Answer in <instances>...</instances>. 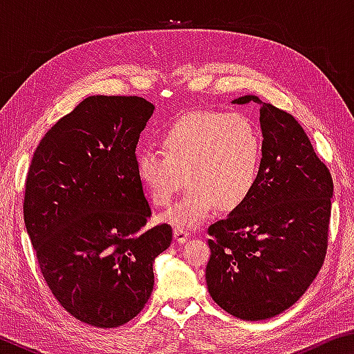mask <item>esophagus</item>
<instances>
[{"label": "esophagus", "mask_w": 354, "mask_h": 354, "mask_svg": "<svg viewBox=\"0 0 354 354\" xmlns=\"http://www.w3.org/2000/svg\"><path fill=\"white\" fill-rule=\"evenodd\" d=\"M173 236H175V241L179 243H184L185 241H189L190 237L189 231H185L184 227H179V226H176L175 230H173Z\"/></svg>", "instance_id": "obj_1"}]
</instances>
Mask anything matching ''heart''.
Masks as SVG:
<instances>
[{
	"mask_svg": "<svg viewBox=\"0 0 354 354\" xmlns=\"http://www.w3.org/2000/svg\"><path fill=\"white\" fill-rule=\"evenodd\" d=\"M162 151L139 149L136 173L153 205L167 207L185 183L183 200L165 212L178 226L201 225L215 207L232 211L250 198L262 164V137L242 113L192 111L159 136Z\"/></svg>",
	"mask_w": 354,
	"mask_h": 354,
	"instance_id": "b5f03b06",
	"label": "heart"
}]
</instances>
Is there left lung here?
I'll return each mask as SVG.
<instances>
[{
    "label": "left lung",
    "mask_w": 354,
    "mask_h": 354,
    "mask_svg": "<svg viewBox=\"0 0 354 354\" xmlns=\"http://www.w3.org/2000/svg\"><path fill=\"white\" fill-rule=\"evenodd\" d=\"M261 106L262 164L250 198L207 227V290L226 313L266 320L289 309L320 272L328 248L333 178L292 113Z\"/></svg>",
    "instance_id": "8db88e82"
}]
</instances>
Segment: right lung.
Masks as SVG:
<instances>
[{
    "label": "right lung",
    "mask_w": 354,
    "mask_h": 354,
    "mask_svg": "<svg viewBox=\"0 0 354 354\" xmlns=\"http://www.w3.org/2000/svg\"><path fill=\"white\" fill-rule=\"evenodd\" d=\"M154 106L93 95L40 140L26 176L23 217L40 272L59 304L97 328L133 320L154 286L153 262L171 226L151 215L136 147Z\"/></svg>",
    "instance_id": "add662e5"
}]
</instances>
